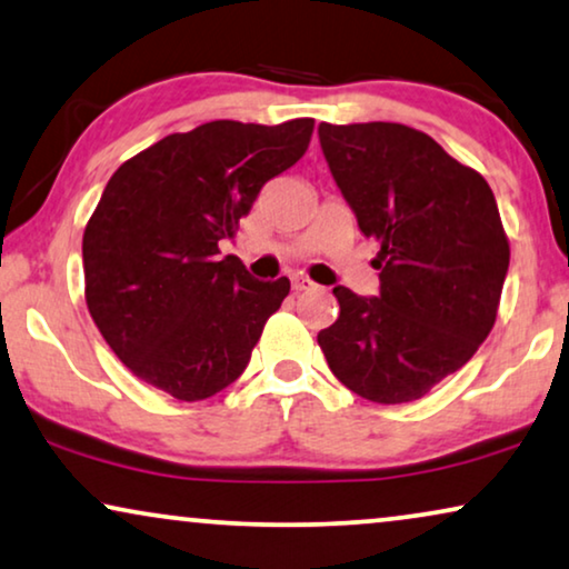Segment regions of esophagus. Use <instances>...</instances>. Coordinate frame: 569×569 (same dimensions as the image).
Returning a JSON list of instances; mask_svg holds the SVG:
<instances>
[{
	"mask_svg": "<svg viewBox=\"0 0 569 569\" xmlns=\"http://www.w3.org/2000/svg\"><path fill=\"white\" fill-rule=\"evenodd\" d=\"M291 286H293V291H297V293L312 291L315 289V280H309L307 276H293L291 278Z\"/></svg>",
	"mask_w": 569,
	"mask_h": 569,
	"instance_id": "obj_1",
	"label": "esophagus"
}]
</instances>
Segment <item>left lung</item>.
Wrapping results in <instances>:
<instances>
[{"label":"left lung","instance_id":"8db88e82","mask_svg":"<svg viewBox=\"0 0 569 569\" xmlns=\"http://www.w3.org/2000/svg\"><path fill=\"white\" fill-rule=\"evenodd\" d=\"M363 237L380 241V293L336 286L320 330L330 372L375 403L419 400L471 359L497 320L510 244L487 179L392 121L317 127Z\"/></svg>","mask_w":569,"mask_h":569}]
</instances>
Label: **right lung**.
Wrapping results in <instances>:
<instances>
[{
  "mask_svg": "<svg viewBox=\"0 0 569 569\" xmlns=\"http://www.w3.org/2000/svg\"><path fill=\"white\" fill-rule=\"evenodd\" d=\"M315 119H218L158 140L106 184L82 233L90 317L132 375L206 400L244 372L289 278L257 280L221 254L264 181L307 153Z\"/></svg>",
  "mask_w": 569,
  "mask_h": 569,
  "instance_id": "1",
  "label": "right lung"
}]
</instances>
